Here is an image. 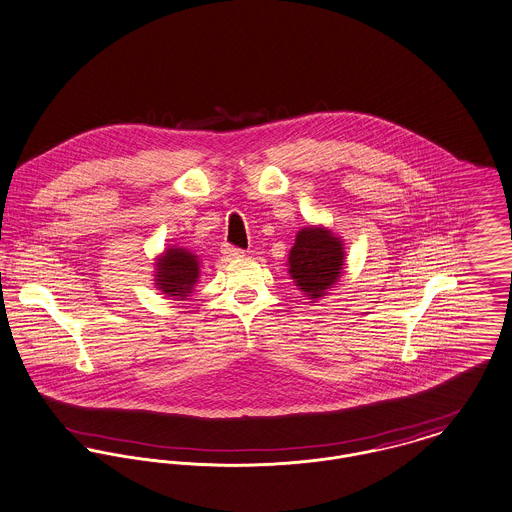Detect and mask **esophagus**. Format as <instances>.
<instances>
[{
    "instance_id": "34e87169",
    "label": "esophagus",
    "mask_w": 512,
    "mask_h": 512,
    "mask_svg": "<svg viewBox=\"0 0 512 512\" xmlns=\"http://www.w3.org/2000/svg\"><path fill=\"white\" fill-rule=\"evenodd\" d=\"M223 254H225V258L234 260V258H240L244 252H242L240 248H234V246H225V248H223Z\"/></svg>"
}]
</instances>
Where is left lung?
Wrapping results in <instances>:
<instances>
[{"label": "left lung", "instance_id": "8db88e82", "mask_svg": "<svg viewBox=\"0 0 512 512\" xmlns=\"http://www.w3.org/2000/svg\"><path fill=\"white\" fill-rule=\"evenodd\" d=\"M344 240L323 225L303 227L289 250L287 270L297 289L317 303L344 272Z\"/></svg>", "mask_w": 512, "mask_h": 512}]
</instances>
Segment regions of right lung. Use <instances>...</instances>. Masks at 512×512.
I'll return each mask as SVG.
<instances>
[{
  "label": "right lung",
  "instance_id": "right-lung-1",
  "mask_svg": "<svg viewBox=\"0 0 512 512\" xmlns=\"http://www.w3.org/2000/svg\"><path fill=\"white\" fill-rule=\"evenodd\" d=\"M199 256L184 246H168L154 258V287L174 301H184L199 279Z\"/></svg>",
  "mask_w": 512,
  "mask_h": 512
}]
</instances>
